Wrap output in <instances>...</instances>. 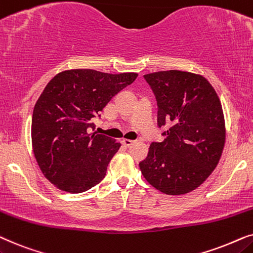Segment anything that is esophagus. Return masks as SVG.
I'll return each instance as SVG.
<instances>
[{"label": "esophagus", "instance_id": "esophagus-1", "mask_svg": "<svg viewBox=\"0 0 253 253\" xmlns=\"http://www.w3.org/2000/svg\"><path fill=\"white\" fill-rule=\"evenodd\" d=\"M121 143H123L125 147H130L134 143V141L128 140V139H123L121 140Z\"/></svg>", "mask_w": 253, "mask_h": 253}]
</instances>
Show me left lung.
Returning <instances> with one entry per match:
<instances>
[{
  "label": "left lung",
  "mask_w": 253,
  "mask_h": 253,
  "mask_svg": "<svg viewBox=\"0 0 253 253\" xmlns=\"http://www.w3.org/2000/svg\"><path fill=\"white\" fill-rule=\"evenodd\" d=\"M157 100V124L171 127L153 142L139 167L156 190L186 194L216 168L225 142V124L216 91L203 75L166 70L144 75Z\"/></svg>",
  "instance_id": "left-lung-1"
}]
</instances>
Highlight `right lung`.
<instances>
[{
	"mask_svg": "<svg viewBox=\"0 0 253 253\" xmlns=\"http://www.w3.org/2000/svg\"><path fill=\"white\" fill-rule=\"evenodd\" d=\"M136 77L70 69L47 83L33 109L31 139L37 163L54 186L81 193L103 180L120 143L90 133L93 118Z\"/></svg>",
	"mask_w": 253,
	"mask_h": 253,
	"instance_id": "right-lung-1",
	"label": "right lung"
}]
</instances>
